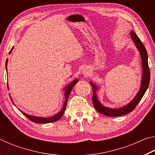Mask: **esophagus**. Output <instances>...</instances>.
Here are the masks:
<instances>
[{
    "instance_id": "obj_1",
    "label": "esophagus",
    "mask_w": 155,
    "mask_h": 155,
    "mask_svg": "<svg viewBox=\"0 0 155 155\" xmlns=\"http://www.w3.org/2000/svg\"><path fill=\"white\" fill-rule=\"evenodd\" d=\"M82 74L83 75H85V76H87V75L90 74V70L88 69V68H84V69L83 70V71H82Z\"/></svg>"
}]
</instances>
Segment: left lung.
<instances>
[{
	"mask_svg": "<svg viewBox=\"0 0 155 155\" xmlns=\"http://www.w3.org/2000/svg\"><path fill=\"white\" fill-rule=\"evenodd\" d=\"M130 37L133 42L135 43L136 48L140 52L141 58V65H142V77H141V86L140 90L138 91L137 94L134 97L132 101L127 105L120 107V108L114 109L109 108L104 106L100 103L98 97H97L96 91L98 90V86L94 84L92 81H90V83L92 87L93 90V96H92V102L94 106V108L96 109L99 113L103 114L107 116H120L125 114H127L133 111L135 108L137 104L140 103L141 99L142 98L144 94L146 93L147 89L148 87L149 83H150V69L148 67V54H147L146 49L144 47L143 44L141 42L140 39L138 38V36L136 35V33L133 31H131Z\"/></svg>",
	"mask_w": 155,
	"mask_h": 155,
	"instance_id": "1",
	"label": "left lung"
}]
</instances>
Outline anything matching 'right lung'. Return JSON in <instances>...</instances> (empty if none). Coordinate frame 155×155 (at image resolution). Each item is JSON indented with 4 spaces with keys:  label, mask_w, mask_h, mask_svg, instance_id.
I'll return each mask as SVG.
<instances>
[{
    "label": "right lung",
    "mask_w": 155,
    "mask_h": 155,
    "mask_svg": "<svg viewBox=\"0 0 155 155\" xmlns=\"http://www.w3.org/2000/svg\"><path fill=\"white\" fill-rule=\"evenodd\" d=\"M13 48H14V47H13V48L11 49V51H9V54H11ZM7 63H8V59H7L6 63H5V67H6L7 72ZM78 80L77 79V78H75L74 81H72L71 83H70V84H68L67 86H65V87L64 88V90L65 91L64 96H65V98L64 104V106H63L61 111H60L58 113V114H57L54 115H53V116L50 117L33 116V115H28L27 114H25V113H24L23 111H21V110L19 109L20 111L22 113V114H24L26 117H28V118L30 120H31V121L33 122H35V123H40V124H46V123H50V122H53L57 121V120L61 118V117L63 116V115H64V112H65V107H66V105H67L68 97H69V95H70V92H71L73 87H74V86L75 85V84H77L78 83ZM7 88H8V90H9L8 84H7ZM10 96V98H11V101L13 103V104H14L15 105L14 102H13V100L12 99L11 96Z\"/></svg>",
    "instance_id": "right-lung-1"
}]
</instances>
